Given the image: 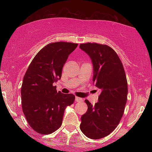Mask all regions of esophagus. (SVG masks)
<instances>
[{
	"label": "esophagus",
	"mask_w": 152,
	"mask_h": 152,
	"mask_svg": "<svg viewBox=\"0 0 152 152\" xmlns=\"http://www.w3.org/2000/svg\"><path fill=\"white\" fill-rule=\"evenodd\" d=\"M75 101H76V102H82V101H83V99H81V98H80V97L76 96V98H75Z\"/></svg>",
	"instance_id": "obj_1"
}]
</instances>
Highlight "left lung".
Returning a JSON list of instances; mask_svg holds the SVG:
<instances>
[{"label": "left lung", "instance_id": "obj_1", "mask_svg": "<svg viewBox=\"0 0 152 152\" xmlns=\"http://www.w3.org/2000/svg\"><path fill=\"white\" fill-rule=\"evenodd\" d=\"M80 48L93 64L94 85L100 89L99 101L92 107L88 100L80 125L87 137L99 140L109 135L119 125L127 100V81L123 64L115 50L107 45L86 43Z\"/></svg>", "mask_w": 152, "mask_h": 152}]
</instances>
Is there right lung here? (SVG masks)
<instances>
[{
  "label": "right lung",
  "instance_id": "1",
  "mask_svg": "<svg viewBox=\"0 0 152 152\" xmlns=\"http://www.w3.org/2000/svg\"><path fill=\"white\" fill-rule=\"evenodd\" d=\"M77 46L78 43L64 42L45 45L25 72L20 90L23 112L31 127L40 134L58 129L65 109L75 100L72 94L57 92L53 84L61 78L63 66Z\"/></svg>",
  "mask_w": 152,
  "mask_h": 152
}]
</instances>
